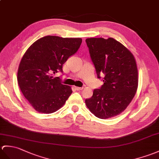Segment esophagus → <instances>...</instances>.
Segmentation results:
<instances>
[{
    "label": "esophagus",
    "instance_id": "34e87169",
    "mask_svg": "<svg viewBox=\"0 0 159 159\" xmlns=\"http://www.w3.org/2000/svg\"><path fill=\"white\" fill-rule=\"evenodd\" d=\"M75 89L76 91H80V90H82L83 87H75Z\"/></svg>",
    "mask_w": 159,
    "mask_h": 159
}]
</instances>
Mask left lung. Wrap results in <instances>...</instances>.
Wrapping results in <instances>:
<instances>
[{
  "mask_svg": "<svg viewBox=\"0 0 159 159\" xmlns=\"http://www.w3.org/2000/svg\"><path fill=\"white\" fill-rule=\"evenodd\" d=\"M98 79L104 84L85 99L91 113L102 119L115 116L127 108L138 86L137 64L131 51L113 38L86 39Z\"/></svg>",
  "mask_w": 159,
  "mask_h": 159,
  "instance_id": "left-lung-1",
  "label": "left lung"
}]
</instances>
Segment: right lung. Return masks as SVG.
<instances>
[{
  "label": "right lung",
  "mask_w": 159,
  "mask_h": 159,
  "mask_svg": "<svg viewBox=\"0 0 159 159\" xmlns=\"http://www.w3.org/2000/svg\"><path fill=\"white\" fill-rule=\"evenodd\" d=\"M81 43L80 38L46 36L25 51L18 68L17 82L24 96L37 112H56L72 93L70 87L53 75L63 72V64L78 51Z\"/></svg>",
  "instance_id": "1"
}]
</instances>
